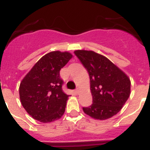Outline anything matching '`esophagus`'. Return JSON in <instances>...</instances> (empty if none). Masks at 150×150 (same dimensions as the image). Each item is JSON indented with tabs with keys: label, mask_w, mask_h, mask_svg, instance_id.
Wrapping results in <instances>:
<instances>
[{
	"label": "esophagus",
	"mask_w": 150,
	"mask_h": 150,
	"mask_svg": "<svg viewBox=\"0 0 150 150\" xmlns=\"http://www.w3.org/2000/svg\"><path fill=\"white\" fill-rule=\"evenodd\" d=\"M75 92H76V93L79 94V93H80V89H79V88H77V89L75 90Z\"/></svg>",
	"instance_id": "obj_1"
}]
</instances>
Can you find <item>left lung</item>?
<instances>
[{"label":"left lung","instance_id":"1","mask_svg":"<svg viewBox=\"0 0 150 150\" xmlns=\"http://www.w3.org/2000/svg\"><path fill=\"white\" fill-rule=\"evenodd\" d=\"M74 53L90 76L93 103L88 107H83V111L94 119L110 118L120 111L129 98L130 79L101 54L84 50H77Z\"/></svg>","mask_w":150,"mask_h":150}]
</instances>
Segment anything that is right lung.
Instances as JSON below:
<instances>
[{
	"instance_id": "1",
	"label": "right lung",
	"mask_w": 150,
	"mask_h": 150,
	"mask_svg": "<svg viewBox=\"0 0 150 150\" xmlns=\"http://www.w3.org/2000/svg\"><path fill=\"white\" fill-rule=\"evenodd\" d=\"M69 52L47 53L22 80L19 98L25 111L35 120L48 123L59 119L66 110L69 95L62 91L59 71L71 59Z\"/></svg>"
}]
</instances>
